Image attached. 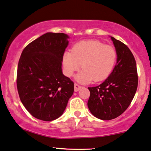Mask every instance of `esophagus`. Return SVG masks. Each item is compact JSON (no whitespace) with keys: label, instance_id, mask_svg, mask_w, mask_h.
<instances>
[{"label":"esophagus","instance_id":"1","mask_svg":"<svg viewBox=\"0 0 151 151\" xmlns=\"http://www.w3.org/2000/svg\"><path fill=\"white\" fill-rule=\"evenodd\" d=\"M81 86L78 84H77V83H75L74 84V90H75V92H78V91H79L81 89Z\"/></svg>","mask_w":151,"mask_h":151}]
</instances>
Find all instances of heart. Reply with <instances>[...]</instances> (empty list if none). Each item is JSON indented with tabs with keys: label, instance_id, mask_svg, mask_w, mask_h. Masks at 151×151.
<instances>
[{
	"label": "heart",
	"instance_id": "b5f03b06",
	"mask_svg": "<svg viewBox=\"0 0 151 151\" xmlns=\"http://www.w3.org/2000/svg\"><path fill=\"white\" fill-rule=\"evenodd\" d=\"M117 61V52L113 46L106 45L97 40L78 42L71 51L64 53L62 59L65 75L70 77L80 69L76 80L83 83L103 81L112 73Z\"/></svg>",
	"mask_w": 151,
	"mask_h": 151
}]
</instances>
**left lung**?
<instances>
[{
  "instance_id": "8db88e82",
  "label": "left lung",
  "mask_w": 151,
  "mask_h": 151,
  "mask_svg": "<svg viewBox=\"0 0 151 151\" xmlns=\"http://www.w3.org/2000/svg\"><path fill=\"white\" fill-rule=\"evenodd\" d=\"M117 52V63L109 78L99 86L88 87L87 106L92 114L104 120L123 113L132 101L138 86L137 64L129 47L111 37Z\"/></svg>"
}]
</instances>
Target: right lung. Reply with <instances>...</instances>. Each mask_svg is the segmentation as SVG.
Listing matches in <instances>:
<instances>
[{
  "label": "right lung",
  "instance_id": "obj_1",
  "mask_svg": "<svg viewBox=\"0 0 151 151\" xmlns=\"http://www.w3.org/2000/svg\"><path fill=\"white\" fill-rule=\"evenodd\" d=\"M68 38L62 33H45L24 48L19 60V96L26 109L39 120L59 118L73 94V82L61 69Z\"/></svg>",
  "mask_w": 151,
  "mask_h": 151
}]
</instances>
